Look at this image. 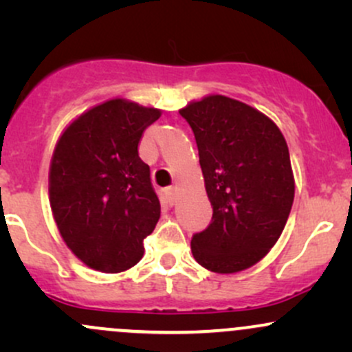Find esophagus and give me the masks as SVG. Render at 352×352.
I'll list each match as a JSON object with an SVG mask.
<instances>
[{
	"instance_id": "1",
	"label": "esophagus",
	"mask_w": 352,
	"mask_h": 352,
	"mask_svg": "<svg viewBox=\"0 0 352 352\" xmlns=\"http://www.w3.org/2000/svg\"><path fill=\"white\" fill-rule=\"evenodd\" d=\"M165 199H167V204L170 205H175L177 201V188L175 187H168L167 190H165Z\"/></svg>"
}]
</instances>
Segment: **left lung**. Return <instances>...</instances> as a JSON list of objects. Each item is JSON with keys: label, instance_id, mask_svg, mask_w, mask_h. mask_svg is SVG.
Here are the masks:
<instances>
[{"label": "left lung", "instance_id": "1", "mask_svg": "<svg viewBox=\"0 0 352 352\" xmlns=\"http://www.w3.org/2000/svg\"><path fill=\"white\" fill-rule=\"evenodd\" d=\"M199 147L212 221L192 236L193 258L215 273L261 260L280 238L294 199L288 145L256 109L208 96L180 109Z\"/></svg>", "mask_w": 352, "mask_h": 352}]
</instances>
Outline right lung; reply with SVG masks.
I'll list each match as a JSON object with an SVG mask.
<instances>
[{
    "label": "right lung",
    "instance_id": "obj_1",
    "mask_svg": "<svg viewBox=\"0 0 352 352\" xmlns=\"http://www.w3.org/2000/svg\"><path fill=\"white\" fill-rule=\"evenodd\" d=\"M159 109L111 99L89 109L56 144L50 201L60 236L89 268L120 273L144 254L160 218L139 142Z\"/></svg>",
    "mask_w": 352,
    "mask_h": 352
}]
</instances>
